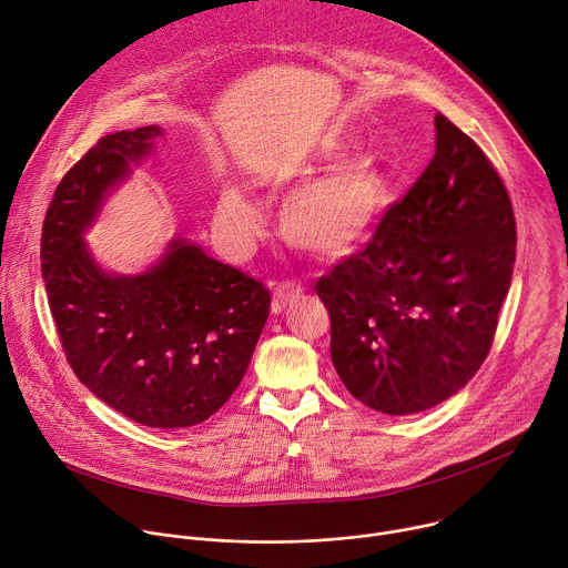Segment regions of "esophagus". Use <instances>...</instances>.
I'll list each match as a JSON object with an SVG mask.
<instances>
[{
  "instance_id": "1",
  "label": "esophagus",
  "mask_w": 568,
  "mask_h": 568,
  "mask_svg": "<svg viewBox=\"0 0 568 568\" xmlns=\"http://www.w3.org/2000/svg\"><path fill=\"white\" fill-rule=\"evenodd\" d=\"M298 294H303V287L296 283H281L274 287V303H272V312L281 314Z\"/></svg>"
}]
</instances>
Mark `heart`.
<instances>
[{
	"mask_svg": "<svg viewBox=\"0 0 568 568\" xmlns=\"http://www.w3.org/2000/svg\"><path fill=\"white\" fill-rule=\"evenodd\" d=\"M341 140H323L314 155L334 160L343 153ZM393 194V178L384 160L358 151L338 160L323 175L301 184L281 210V232L298 250L321 258H343L356 252L384 219ZM219 223L225 239L245 250L256 234L254 205L230 186L221 196Z\"/></svg>",
	"mask_w": 568,
	"mask_h": 568,
	"instance_id": "obj_1",
	"label": "heart"
}]
</instances>
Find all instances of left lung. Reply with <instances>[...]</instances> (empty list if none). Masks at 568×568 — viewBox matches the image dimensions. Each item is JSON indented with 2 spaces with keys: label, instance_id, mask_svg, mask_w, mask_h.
Here are the masks:
<instances>
[{
  "label": "left lung",
  "instance_id": "8db88e82",
  "mask_svg": "<svg viewBox=\"0 0 568 568\" xmlns=\"http://www.w3.org/2000/svg\"><path fill=\"white\" fill-rule=\"evenodd\" d=\"M435 158L358 254L318 278L329 354L372 410L415 415L484 363L515 265V216L484 151L435 115Z\"/></svg>",
  "mask_w": 568,
  "mask_h": 568
}]
</instances>
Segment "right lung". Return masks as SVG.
<instances>
[{
    "label": "right lung",
    "instance_id": "add662e5",
    "mask_svg": "<svg viewBox=\"0 0 568 568\" xmlns=\"http://www.w3.org/2000/svg\"><path fill=\"white\" fill-rule=\"evenodd\" d=\"M160 135L155 124L109 133L69 169L44 219L42 276L78 379L142 426L189 428L241 386L272 298L186 239L140 274L95 261L87 230Z\"/></svg>",
    "mask_w": 568,
    "mask_h": 568
}]
</instances>
